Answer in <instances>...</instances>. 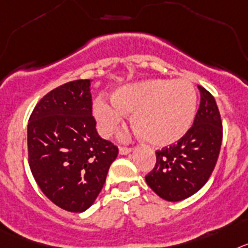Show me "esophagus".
<instances>
[{
	"instance_id": "1",
	"label": "esophagus",
	"mask_w": 248,
	"mask_h": 248,
	"mask_svg": "<svg viewBox=\"0 0 248 248\" xmlns=\"http://www.w3.org/2000/svg\"><path fill=\"white\" fill-rule=\"evenodd\" d=\"M118 151H120V154H121V155H127V154H130V152H131V147H126V146H120Z\"/></svg>"
}]
</instances>
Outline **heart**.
I'll list each match as a JSON object with an SVG mask.
<instances>
[{
	"instance_id": "b5f03b06",
	"label": "heart",
	"mask_w": 248,
	"mask_h": 248,
	"mask_svg": "<svg viewBox=\"0 0 248 248\" xmlns=\"http://www.w3.org/2000/svg\"><path fill=\"white\" fill-rule=\"evenodd\" d=\"M196 108L197 96L187 79H150L120 88L113 101L97 100L94 116L101 132L109 136L131 112L133 126L145 141L167 146L189 130Z\"/></svg>"
}]
</instances>
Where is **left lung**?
I'll return each instance as SVG.
<instances>
[{"instance_id": "left-lung-1", "label": "left lung", "mask_w": 248, "mask_h": 248, "mask_svg": "<svg viewBox=\"0 0 248 248\" xmlns=\"http://www.w3.org/2000/svg\"><path fill=\"white\" fill-rule=\"evenodd\" d=\"M201 101L193 124L177 143L156 151V165L146 182L166 201H181L207 182L222 143V121L215 97L199 86Z\"/></svg>"}]
</instances>
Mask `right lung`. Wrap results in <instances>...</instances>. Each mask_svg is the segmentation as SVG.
Instances as JSON below:
<instances>
[{
    "label": "right lung",
    "mask_w": 248,
    "mask_h": 248,
    "mask_svg": "<svg viewBox=\"0 0 248 248\" xmlns=\"http://www.w3.org/2000/svg\"><path fill=\"white\" fill-rule=\"evenodd\" d=\"M91 81L76 79L41 98L27 126L29 165L49 201L83 212L97 199L118 147L98 136Z\"/></svg>",
    "instance_id": "obj_1"
}]
</instances>
